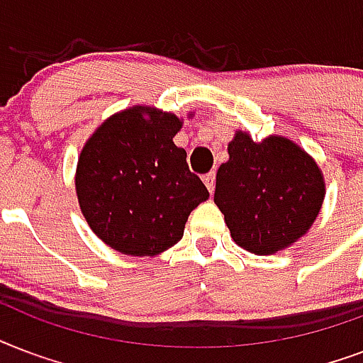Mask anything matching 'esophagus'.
Instances as JSON below:
<instances>
[{
  "label": "esophagus",
  "mask_w": 363,
  "mask_h": 363,
  "mask_svg": "<svg viewBox=\"0 0 363 363\" xmlns=\"http://www.w3.org/2000/svg\"><path fill=\"white\" fill-rule=\"evenodd\" d=\"M202 182L206 184L208 191L213 193V189H216V172H208L206 176H202Z\"/></svg>",
  "instance_id": "1"
}]
</instances>
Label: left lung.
I'll list each match as a JSON object with an SVG mask.
<instances>
[{"mask_svg":"<svg viewBox=\"0 0 363 363\" xmlns=\"http://www.w3.org/2000/svg\"><path fill=\"white\" fill-rule=\"evenodd\" d=\"M218 168L213 202L233 240L257 255L277 254L311 229L325 195L318 164L288 138L254 142L238 130Z\"/></svg>","mask_w":363,"mask_h":363,"instance_id":"left-lung-1","label":"left lung"}]
</instances>
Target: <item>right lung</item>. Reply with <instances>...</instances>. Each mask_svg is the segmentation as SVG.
<instances>
[{"label": "right lung", "mask_w": 363, "mask_h": 363, "mask_svg": "<svg viewBox=\"0 0 363 363\" xmlns=\"http://www.w3.org/2000/svg\"><path fill=\"white\" fill-rule=\"evenodd\" d=\"M174 113L134 106L98 126L81 151L75 191L98 238L126 255H157L182 240L208 189L172 138Z\"/></svg>", "instance_id": "1"}]
</instances>
